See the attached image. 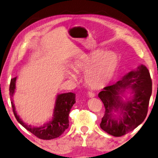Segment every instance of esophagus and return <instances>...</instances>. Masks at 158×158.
Segmentation results:
<instances>
[{"mask_svg": "<svg viewBox=\"0 0 158 158\" xmlns=\"http://www.w3.org/2000/svg\"><path fill=\"white\" fill-rule=\"evenodd\" d=\"M88 96H89V98H93V97H95V94L94 93L89 91V92H88Z\"/></svg>", "mask_w": 158, "mask_h": 158, "instance_id": "esophagus-1", "label": "esophagus"}]
</instances>
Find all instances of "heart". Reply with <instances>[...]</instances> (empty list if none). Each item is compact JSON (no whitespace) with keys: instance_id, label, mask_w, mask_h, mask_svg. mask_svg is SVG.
<instances>
[{"instance_id":"obj_1","label":"heart","mask_w":158,"mask_h":158,"mask_svg":"<svg viewBox=\"0 0 158 158\" xmlns=\"http://www.w3.org/2000/svg\"><path fill=\"white\" fill-rule=\"evenodd\" d=\"M119 65V57L116 53L98 49L84 58L77 60L74 70L77 73L85 74L86 84L93 89H101L113 79ZM68 75L76 81L77 77L72 73Z\"/></svg>"}]
</instances>
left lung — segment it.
Instances as JSON below:
<instances>
[{"label":"left lung","instance_id":"obj_1","mask_svg":"<svg viewBox=\"0 0 158 158\" xmlns=\"http://www.w3.org/2000/svg\"><path fill=\"white\" fill-rule=\"evenodd\" d=\"M127 90H130V97L125 96ZM151 94V75L143 65L128 73L116 84L105 87L98 94L105 108L100 127L114 137L132 131L146 118Z\"/></svg>","mask_w":158,"mask_h":158}]
</instances>
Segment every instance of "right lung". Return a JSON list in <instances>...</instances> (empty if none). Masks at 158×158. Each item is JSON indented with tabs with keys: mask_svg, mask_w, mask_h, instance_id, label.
<instances>
[{
	"mask_svg": "<svg viewBox=\"0 0 158 158\" xmlns=\"http://www.w3.org/2000/svg\"><path fill=\"white\" fill-rule=\"evenodd\" d=\"M16 81L17 77L12 79L10 81V95L11 97L12 110L17 121L29 132L41 139H53L62 135L69 127V114L76 102L75 94L73 93H67L57 95L52 121L44 124L43 126L34 127L23 122L15 110L12 97L16 89Z\"/></svg>",
	"mask_w": 158,
	"mask_h": 158,
	"instance_id": "obj_1",
	"label": "right lung"
}]
</instances>
